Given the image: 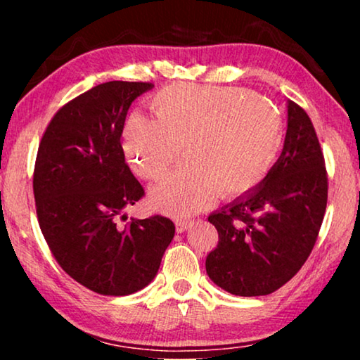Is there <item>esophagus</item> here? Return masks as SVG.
Segmentation results:
<instances>
[{
    "label": "esophagus",
    "instance_id": "obj_1",
    "mask_svg": "<svg viewBox=\"0 0 360 360\" xmlns=\"http://www.w3.org/2000/svg\"><path fill=\"white\" fill-rule=\"evenodd\" d=\"M188 227H191V222L188 221H176V231H178V233H182V231H186Z\"/></svg>",
    "mask_w": 360,
    "mask_h": 360
}]
</instances>
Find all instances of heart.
I'll use <instances>...</instances> for the list:
<instances>
[{"label": "heart", "instance_id": "heart-1", "mask_svg": "<svg viewBox=\"0 0 360 360\" xmlns=\"http://www.w3.org/2000/svg\"><path fill=\"white\" fill-rule=\"evenodd\" d=\"M152 119L133 112L122 130V149L133 173L148 181L155 210L187 217L216 193L251 192L266 178L284 141L281 112L248 89L173 84L149 98Z\"/></svg>", "mask_w": 360, "mask_h": 360}]
</instances>
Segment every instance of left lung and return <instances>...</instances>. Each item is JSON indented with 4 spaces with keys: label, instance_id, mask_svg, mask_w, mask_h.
I'll return each instance as SVG.
<instances>
[{
    "label": "left lung",
    "instance_id": "obj_1",
    "mask_svg": "<svg viewBox=\"0 0 360 360\" xmlns=\"http://www.w3.org/2000/svg\"><path fill=\"white\" fill-rule=\"evenodd\" d=\"M327 206L324 155L308 114L288 101L283 152L266 178L208 217L219 233L206 273L240 297L268 295L300 270Z\"/></svg>",
    "mask_w": 360,
    "mask_h": 360
}]
</instances>
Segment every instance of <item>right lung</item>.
I'll list each match as a JSON object with an SVG mask.
<instances>
[{
    "mask_svg": "<svg viewBox=\"0 0 360 360\" xmlns=\"http://www.w3.org/2000/svg\"><path fill=\"white\" fill-rule=\"evenodd\" d=\"M149 82L96 85L53 115L36 157L42 235L60 266L101 295H130L155 278L174 224L163 216L119 225L144 195L120 144L129 108Z\"/></svg>",
    "mask_w": 360,
    "mask_h": 360,
    "instance_id": "1",
    "label": "right lung"
}]
</instances>
